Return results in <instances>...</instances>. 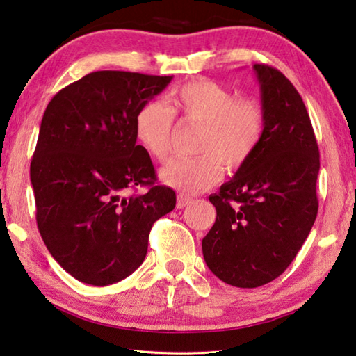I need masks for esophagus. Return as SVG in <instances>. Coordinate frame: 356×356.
I'll list each match as a JSON object with an SVG mask.
<instances>
[{"label":"esophagus","instance_id":"34e87169","mask_svg":"<svg viewBox=\"0 0 356 356\" xmlns=\"http://www.w3.org/2000/svg\"><path fill=\"white\" fill-rule=\"evenodd\" d=\"M191 197H188V196H184V195H179L177 196V209H184V207H186L188 204H191Z\"/></svg>","mask_w":356,"mask_h":356}]
</instances>
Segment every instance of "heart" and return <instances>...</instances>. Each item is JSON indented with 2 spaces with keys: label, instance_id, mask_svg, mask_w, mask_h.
<instances>
[{
  "label": "heart",
  "instance_id": "b5f03b06",
  "mask_svg": "<svg viewBox=\"0 0 356 356\" xmlns=\"http://www.w3.org/2000/svg\"><path fill=\"white\" fill-rule=\"evenodd\" d=\"M176 115L185 122L202 124L195 159H177L160 172L166 185L184 193H200L222 177L224 166L240 170L254 157L264 134L260 102L240 98L207 79L182 83L166 96V104L149 101L134 120L135 138L149 156L165 163L171 157Z\"/></svg>",
  "mask_w": 356,
  "mask_h": 356
}]
</instances>
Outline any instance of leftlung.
Masks as SVG:
<instances>
[{"mask_svg":"<svg viewBox=\"0 0 356 356\" xmlns=\"http://www.w3.org/2000/svg\"><path fill=\"white\" fill-rule=\"evenodd\" d=\"M264 134L234 179L211 195L216 221L202 240L207 266L238 288H257L285 273L318 216L319 147L300 95L285 74L254 65Z\"/></svg>","mask_w":356,"mask_h":356,"instance_id":"obj_1","label":"left lung"}]
</instances>
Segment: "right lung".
Segmentation results:
<instances>
[{
    "mask_svg": "<svg viewBox=\"0 0 356 356\" xmlns=\"http://www.w3.org/2000/svg\"><path fill=\"white\" fill-rule=\"evenodd\" d=\"M172 76L95 71L62 88L43 113L31 161L37 227L54 260L107 286L143 263L154 222L176 207L137 145L138 108ZM145 186L141 195H127Z\"/></svg>",
    "mask_w": 356,
    "mask_h": 356,
    "instance_id": "right-lung-1",
    "label": "right lung"
}]
</instances>
